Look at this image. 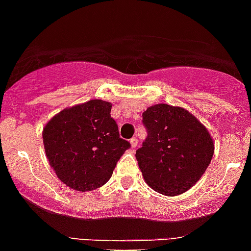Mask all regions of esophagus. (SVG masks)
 Masks as SVG:
<instances>
[{
  "instance_id": "esophagus-1",
  "label": "esophagus",
  "mask_w": 251,
  "mask_h": 251,
  "mask_svg": "<svg viewBox=\"0 0 251 251\" xmlns=\"http://www.w3.org/2000/svg\"><path fill=\"white\" fill-rule=\"evenodd\" d=\"M130 144H131L132 148H135L136 145H138V138H136V136H135V138L130 139Z\"/></svg>"
}]
</instances>
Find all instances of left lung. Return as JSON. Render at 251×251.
Returning <instances> with one entry per match:
<instances>
[{"label": "left lung", "instance_id": "8db88e82", "mask_svg": "<svg viewBox=\"0 0 251 251\" xmlns=\"http://www.w3.org/2000/svg\"><path fill=\"white\" fill-rule=\"evenodd\" d=\"M147 139L136 161L147 184L168 197L197 184L214 153L208 130L181 107L155 104L143 113Z\"/></svg>", "mask_w": 251, "mask_h": 251}]
</instances>
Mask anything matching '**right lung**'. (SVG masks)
I'll use <instances>...</instances> for the list:
<instances>
[{
  "instance_id": "add662e5",
  "label": "right lung",
  "mask_w": 251,
  "mask_h": 251,
  "mask_svg": "<svg viewBox=\"0 0 251 251\" xmlns=\"http://www.w3.org/2000/svg\"><path fill=\"white\" fill-rule=\"evenodd\" d=\"M111 107L92 100L61 111L44 126L43 144L50 167L74 190L90 191L106 184L131 147L120 138Z\"/></svg>"
}]
</instances>
